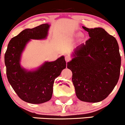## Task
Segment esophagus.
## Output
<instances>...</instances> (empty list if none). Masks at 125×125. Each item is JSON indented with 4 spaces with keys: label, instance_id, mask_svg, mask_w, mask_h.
Wrapping results in <instances>:
<instances>
[{
    "label": "esophagus",
    "instance_id": "obj_1",
    "mask_svg": "<svg viewBox=\"0 0 125 125\" xmlns=\"http://www.w3.org/2000/svg\"><path fill=\"white\" fill-rule=\"evenodd\" d=\"M65 61H66V62H68L69 61H70L71 60V57H69V56H65Z\"/></svg>",
    "mask_w": 125,
    "mask_h": 125
}]
</instances>
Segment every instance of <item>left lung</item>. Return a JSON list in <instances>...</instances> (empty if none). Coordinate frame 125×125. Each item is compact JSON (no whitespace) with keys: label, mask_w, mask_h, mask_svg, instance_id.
Here are the masks:
<instances>
[{"label":"left lung","mask_w":125,"mask_h":125,"mask_svg":"<svg viewBox=\"0 0 125 125\" xmlns=\"http://www.w3.org/2000/svg\"><path fill=\"white\" fill-rule=\"evenodd\" d=\"M82 27L90 38L85 45L75 49L67 68L73 73L77 97L82 101L97 103L106 98L117 83L121 57L116 39L104 29Z\"/></svg>","instance_id":"obj_1"}]
</instances>
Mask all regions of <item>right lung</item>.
<instances>
[{"label": "right lung", "instance_id": "add662e5", "mask_svg": "<svg viewBox=\"0 0 125 125\" xmlns=\"http://www.w3.org/2000/svg\"><path fill=\"white\" fill-rule=\"evenodd\" d=\"M49 25L41 24L27 29L11 39L5 54L6 75L9 83L22 100L42 104L51 100L54 80L66 67L64 56L52 62H45L34 71H27L20 65L21 56L30 39H44Z\"/></svg>", "mask_w": 125, "mask_h": 125}]
</instances>
